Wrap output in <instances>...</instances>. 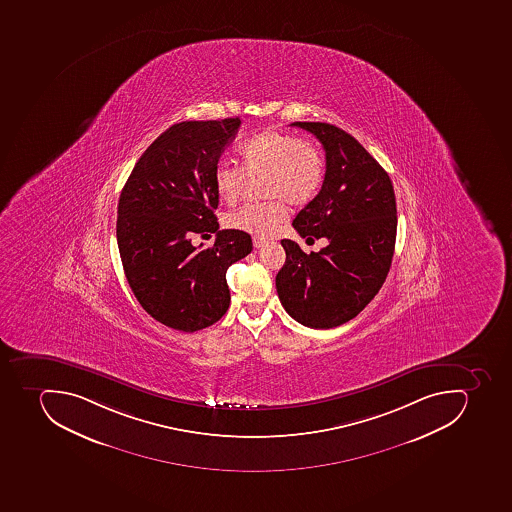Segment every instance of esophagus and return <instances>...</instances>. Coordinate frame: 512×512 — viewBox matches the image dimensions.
I'll return each instance as SVG.
<instances>
[{
	"mask_svg": "<svg viewBox=\"0 0 512 512\" xmlns=\"http://www.w3.org/2000/svg\"><path fill=\"white\" fill-rule=\"evenodd\" d=\"M266 242H268V239L260 238V236H255L254 247H257V249H260V247L265 246Z\"/></svg>",
	"mask_w": 512,
	"mask_h": 512,
	"instance_id": "34e87169",
	"label": "esophagus"
}]
</instances>
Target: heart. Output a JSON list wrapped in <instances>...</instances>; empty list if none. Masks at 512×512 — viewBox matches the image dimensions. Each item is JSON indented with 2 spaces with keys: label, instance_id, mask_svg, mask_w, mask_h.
Returning a JSON list of instances; mask_svg holds the SVG:
<instances>
[{
  "label": "heart",
  "instance_id": "obj_1",
  "mask_svg": "<svg viewBox=\"0 0 512 512\" xmlns=\"http://www.w3.org/2000/svg\"><path fill=\"white\" fill-rule=\"evenodd\" d=\"M242 168L220 162L213 170V188L225 204H236L241 197L247 176L260 178V191L268 201L242 205L229 213V228L270 236L286 221L292 205L310 204L323 188L326 159L311 141L279 130H265L241 144Z\"/></svg>",
  "mask_w": 512,
  "mask_h": 512
}]
</instances>
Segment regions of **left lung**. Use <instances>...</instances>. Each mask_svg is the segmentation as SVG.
Returning a JSON list of instances; mask_svg holds the SVG:
<instances>
[{
	"mask_svg": "<svg viewBox=\"0 0 512 512\" xmlns=\"http://www.w3.org/2000/svg\"><path fill=\"white\" fill-rule=\"evenodd\" d=\"M310 131L326 152V178L318 196L292 225L302 238L328 239L305 254L283 239L286 263L276 274L287 313L313 329L337 328L355 318L384 284L397 238L392 180L347 131L321 122H294Z\"/></svg>",
	"mask_w": 512,
	"mask_h": 512,
	"instance_id": "obj_1",
	"label": "left lung"
}]
</instances>
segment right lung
I'll use <instances>...</instances> for the list:
<instances>
[{"label":"right lung","mask_w":512,"mask_h":512,"mask_svg":"<svg viewBox=\"0 0 512 512\" xmlns=\"http://www.w3.org/2000/svg\"><path fill=\"white\" fill-rule=\"evenodd\" d=\"M241 120H191L165 130L123 186L117 244L131 291L152 318L176 331L209 328L229 307L226 270L252 252L250 234L218 229L213 170ZM218 238L194 248L196 233Z\"/></svg>","instance_id":"1"}]
</instances>
